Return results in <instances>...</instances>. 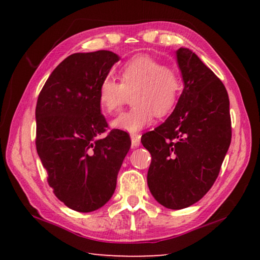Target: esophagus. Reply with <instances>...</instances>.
Returning a JSON list of instances; mask_svg holds the SVG:
<instances>
[{
    "mask_svg": "<svg viewBox=\"0 0 260 260\" xmlns=\"http://www.w3.org/2000/svg\"><path fill=\"white\" fill-rule=\"evenodd\" d=\"M131 139H132V147L136 148L140 146V143H141V134L140 133L131 134Z\"/></svg>",
    "mask_w": 260,
    "mask_h": 260,
    "instance_id": "34e87169",
    "label": "esophagus"
}]
</instances>
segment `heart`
Returning <instances> with one entry per match:
<instances>
[{"label":"heart","instance_id":"heart-1","mask_svg":"<svg viewBox=\"0 0 260 260\" xmlns=\"http://www.w3.org/2000/svg\"><path fill=\"white\" fill-rule=\"evenodd\" d=\"M118 77L120 83L105 77L99 86L100 107L108 114L120 111L132 94L133 107L112 121L118 129L131 133L142 129L155 116H167L178 102L181 79L177 70L150 56L132 57L118 70Z\"/></svg>","mask_w":260,"mask_h":260}]
</instances>
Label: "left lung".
I'll use <instances>...</instances> for the list:
<instances>
[{
	"mask_svg": "<svg viewBox=\"0 0 260 260\" xmlns=\"http://www.w3.org/2000/svg\"><path fill=\"white\" fill-rule=\"evenodd\" d=\"M184 88L165 122L142 135L151 155L148 186L158 203L180 210L217 180L232 140L230 99L221 80L187 48L177 51Z\"/></svg>",
	"mask_w": 260,
	"mask_h": 260,
	"instance_id": "obj_1",
	"label": "left lung"
}]
</instances>
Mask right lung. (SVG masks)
<instances>
[{
	"label": "right lung",
	"mask_w": 260,
	"mask_h": 260,
	"mask_svg": "<svg viewBox=\"0 0 260 260\" xmlns=\"http://www.w3.org/2000/svg\"><path fill=\"white\" fill-rule=\"evenodd\" d=\"M118 60L108 50L69 56L38 98L35 146L48 184L57 199L78 212H91L111 199L131 148L126 132H108L99 103L100 83Z\"/></svg>",
	"instance_id": "obj_1"
}]
</instances>
